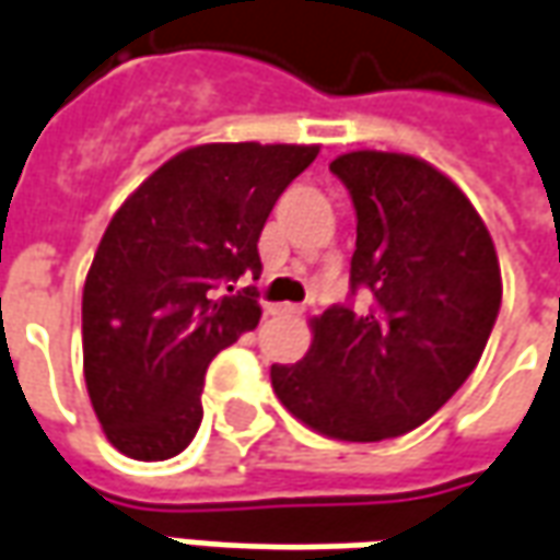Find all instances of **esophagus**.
Wrapping results in <instances>:
<instances>
[{"label":"esophagus","mask_w":560,"mask_h":560,"mask_svg":"<svg viewBox=\"0 0 560 560\" xmlns=\"http://www.w3.org/2000/svg\"><path fill=\"white\" fill-rule=\"evenodd\" d=\"M268 311H271L273 317H299V314H302L299 304H271Z\"/></svg>","instance_id":"obj_1"}]
</instances>
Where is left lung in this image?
<instances>
[{"instance_id": "1", "label": "left lung", "mask_w": 560, "mask_h": 560, "mask_svg": "<svg viewBox=\"0 0 560 560\" xmlns=\"http://www.w3.org/2000/svg\"><path fill=\"white\" fill-rule=\"evenodd\" d=\"M329 170L357 213L350 295L314 319L304 360L271 365V384L317 433L396 439L433 418L479 365L503 299L500 265L472 203L430 164L350 152Z\"/></svg>"}]
</instances>
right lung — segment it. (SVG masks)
I'll list each match as a JSON object with an SVG mask.
<instances>
[{
	"label": "right lung",
	"mask_w": 560,
	"mask_h": 560,
	"mask_svg": "<svg viewBox=\"0 0 560 560\" xmlns=\"http://www.w3.org/2000/svg\"><path fill=\"white\" fill-rule=\"evenodd\" d=\"M317 145L210 142L158 167L112 215L81 299L84 381L115 448L167 460L203 418L219 350L261 317L258 237Z\"/></svg>",
	"instance_id": "1"
}]
</instances>
